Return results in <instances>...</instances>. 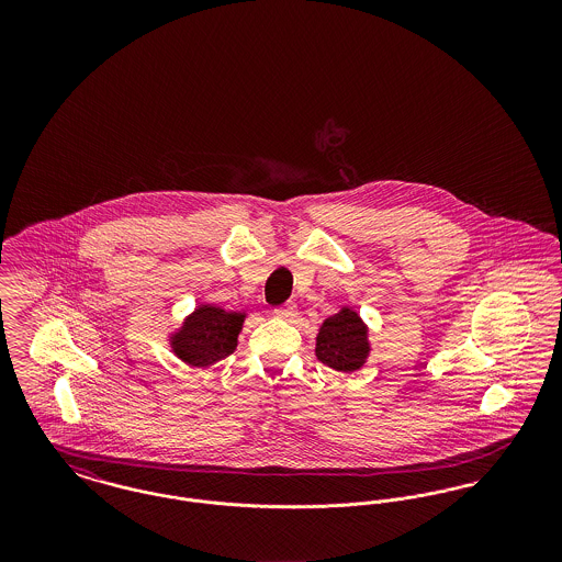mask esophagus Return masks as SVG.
I'll list each match as a JSON object with an SVG mask.
<instances>
[{"instance_id":"obj_1","label":"esophagus","mask_w":562,"mask_h":562,"mask_svg":"<svg viewBox=\"0 0 562 562\" xmlns=\"http://www.w3.org/2000/svg\"><path fill=\"white\" fill-rule=\"evenodd\" d=\"M276 316L282 318V321L294 322V318H296V305H294V303H286V305L278 307V310H276Z\"/></svg>"}]
</instances>
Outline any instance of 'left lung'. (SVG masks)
<instances>
[{"label":"left lung","mask_w":562,"mask_h":562,"mask_svg":"<svg viewBox=\"0 0 562 562\" xmlns=\"http://www.w3.org/2000/svg\"><path fill=\"white\" fill-rule=\"evenodd\" d=\"M371 349L369 326L349 305L322 322L316 335V358L339 373L360 371L367 364Z\"/></svg>","instance_id":"left-lung-1"}]
</instances>
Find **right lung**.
Instances as JSON below:
<instances>
[{"mask_svg": "<svg viewBox=\"0 0 562 562\" xmlns=\"http://www.w3.org/2000/svg\"><path fill=\"white\" fill-rule=\"evenodd\" d=\"M246 316V312H227L213 303H200L168 335V348L191 369H209L236 351Z\"/></svg>", "mask_w": 562, "mask_h": 562, "instance_id": "1", "label": "right lung"}]
</instances>
